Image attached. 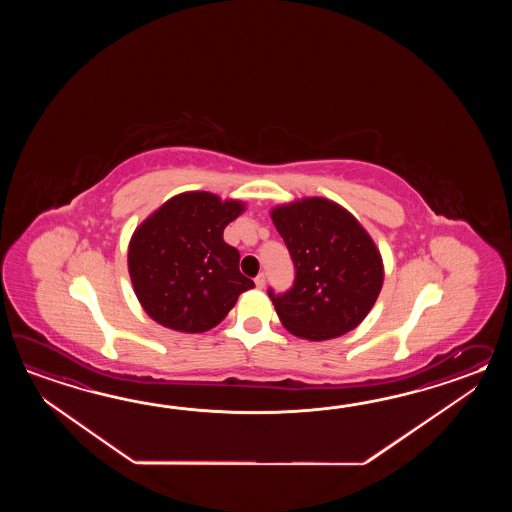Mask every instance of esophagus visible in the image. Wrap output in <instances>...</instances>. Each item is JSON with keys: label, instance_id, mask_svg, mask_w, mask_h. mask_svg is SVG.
Returning <instances> with one entry per match:
<instances>
[{"label": "esophagus", "instance_id": "obj_1", "mask_svg": "<svg viewBox=\"0 0 512 512\" xmlns=\"http://www.w3.org/2000/svg\"><path fill=\"white\" fill-rule=\"evenodd\" d=\"M254 283H256L258 289H263V287H265V272H260V274L254 278Z\"/></svg>", "mask_w": 512, "mask_h": 512}]
</instances>
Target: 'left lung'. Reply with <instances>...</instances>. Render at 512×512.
<instances>
[{"instance_id":"obj_1","label":"left lung","mask_w":512,"mask_h":512,"mask_svg":"<svg viewBox=\"0 0 512 512\" xmlns=\"http://www.w3.org/2000/svg\"><path fill=\"white\" fill-rule=\"evenodd\" d=\"M294 265L293 285L269 296L296 337L327 340L359 326L382 287V261L368 232L337 203L311 197L272 210Z\"/></svg>"}]
</instances>
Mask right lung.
I'll return each mask as SVG.
<instances>
[{"label": "right lung", "mask_w": 512, "mask_h": 512, "mask_svg": "<svg viewBox=\"0 0 512 512\" xmlns=\"http://www.w3.org/2000/svg\"><path fill=\"white\" fill-rule=\"evenodd\" d=\"M241 212L240 201L190 192L164 203L135 230L128 252L131 282L155 322L203 333L254 287L240 272L238 249L223 241V230Z\"/></svg>", "instance_id": "add662e5"}]
</instances>
